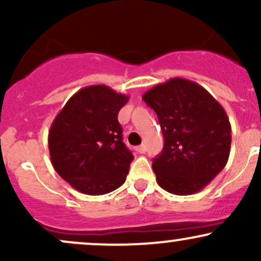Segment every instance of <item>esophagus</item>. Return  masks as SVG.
Wrapping results in <instances>:
<instances>
[{
	"label": "esophagus",
	"instance_id": "esophagus-1",
	"mask_svg": "<svg viewBox=\"0 0 261 261\" xmlns=\"http://www.w3.org/2000/svg\"><path fill=\"white\" fill-rule=\"evenodd\" d=\"M136 151L139 152V153H145V152H146V145H140L139 147H136Z\"/></svg>",
	"mask_w": 261,
	"mask_h": 261
}]
</instances>
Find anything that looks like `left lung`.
<instances>
[{
  "label": "left lung",
  "mask_w": 261,
  "mask_h": 261,
  "mask_svg": "<svg viewBox=\"0 0 261 261\" xmlns=\"http://www.w3.org/2000/svg\"><path fill=\"white\" fill-rule=\"evenodd\" d=\"M142 99L157 114L164 146L153 158L158 185L174 195H191L224 168L230 151V124L210 93L193 81L170 79Z\"/></svg>",
  "instance_id": "8db88e82"
}]
</instances>
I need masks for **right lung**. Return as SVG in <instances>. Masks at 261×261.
<instances>
[{
	"label": "right lung",
	"instance_id": "1",
	"mask_svg": "<svg viewBox=\"0 0 261 261\" xmlns=\"http://www.w3.org/2000/svg\"><path fill=\"white\" fill-rule=\"evenodd\" d=\"M126 94L104 85L74 93L54 119L49 152L54 169L86 195H103L124 184L134 155L122 142L119 110Z\"/></svg>",
	"mask_w": 261,
	"mask_h": 261
}]
</instances>
